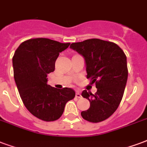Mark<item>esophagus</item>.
Listing matches in <instances>:
<instances>
[{"mask_svg":"<svg viewBox=\"0 0 147 147\" xmlns=\"http://www.w3.org/2000/svg\"><path fill=\"white\" fill-rule=\"evenodd\" d=\"M76 98H81V94L79 91H77L76 92Z\"/></svg>","mask_w":147,"mask_h":147,"instance_id":"obj_1","label":"esophagus"}]
</instances>
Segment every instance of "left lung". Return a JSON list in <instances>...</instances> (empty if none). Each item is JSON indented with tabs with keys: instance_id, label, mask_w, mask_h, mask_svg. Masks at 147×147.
<instances>
[{
	"instance_id": "1",
	"label": "left lung",
	"mask_w": 147,
	"mask_h": 147,
	"mask_svg": "<svg viewBox=\"0 0 147 147\" xmlns=\"http://www.w3.org/2000/svg\"><path fill=\"white\" fill-rule=\"evenodd\" d=\"M82 55L87 78L95 83L94 94L84 90L81 95L90 101V108L81 111L88 122H102L116 111L122 101L128 78L126 56L117 44L99 38L74 42L69 46Z\"/></svg>"
}]
</instances>
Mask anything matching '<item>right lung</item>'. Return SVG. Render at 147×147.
I'll list each match as a JSON object with an SVG mask.
<instances>
[{
	"label": "right lung",
	"mask_w": 147,
	"mask_h": 147,
	"mask_svg": "<svg viewBox=\"0 0 147 147\" xmlns=\"http://www.w3.org/2000/svg\"><path fill=\"white\" fill-rule=\"evenodd\" d=\"M70 43L46 38H31L18 47L12 58L14 78L20 97L31 114L52 122L59 119L66 104L75 97L71 88L57 89L47 84L59 53Z\"/></svg>",
	"instance_id": "obj_1"
}]
</instances>
